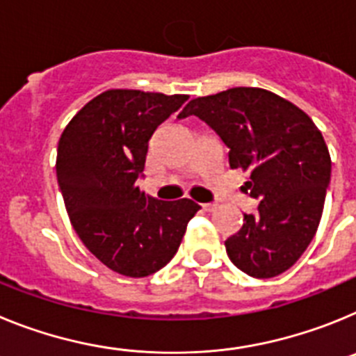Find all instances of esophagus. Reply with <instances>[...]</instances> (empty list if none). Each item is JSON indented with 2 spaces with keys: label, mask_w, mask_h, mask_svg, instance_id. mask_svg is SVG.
<instances>
[{
  "label": "esophagus",
  "mask_w": 356,
  "mask_h": 356,
  "mask_svg": "<svg viewBox=\"0 0 356 356\" xmlns=\"http://www.w3.org/2000/svg\"><path fill=\"white\" fill-rule=\"evenodd\" d=\"M201 207H203V210H205V212H212V210L216 209L217 205H216V203H203Z\"/></svg>",
  "instance_id": "obj_1"
}]
</instances>
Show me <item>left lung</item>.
Masks as SVG:
<instances>
[{
  "label": "left lung",
  "mask_w": 356,
  "mask_h": 356,
  "mask_svg": "<svg viewBox=\"0 0 356 356\" xmlns=\"http://www.w3.org/2000/svg\"><path fill=\"white\" fill-rule=\"evenodd\" d=\"M196 115L228 146L232 169L250 171L246 191L259 200L226 238L229 260L253 278H273L298 262L319 226L332 160L303 110L278 94L235 87L196 97L178 118Z\"/></svg>",
  "instance_id": "1"
}]
</instances>
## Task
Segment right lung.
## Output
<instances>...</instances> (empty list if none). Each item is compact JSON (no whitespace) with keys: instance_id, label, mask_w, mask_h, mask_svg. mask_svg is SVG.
I'll return each instance as SVG.
<instances>
[{"instance_id":"1","label":"right lung","mask_w":356,"mask_h":356,"mask_svg":"<svg viewBox=\"0 0 356 356\" xmlns=\"http://www.w3.org/2000/svg\"><path fill=\"white\" fill-rule=\"evenodd\" d=\"M188 96L112 89L71 119L56 151V180L69 219L85 248L108 269L144 278L180 248L201 209L187 200L140 193L151 135Z\"/></svg>"}]
</instances>
